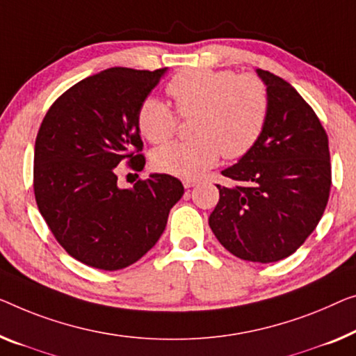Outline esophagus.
<instances>
[{"label":"esophagus","mask_w":356,"mask_h":356,"mask_svg":"<svg viewBox=\"0 0 356 356\" xmlns=\"http://www.w3.org/2000/svg\"><path fill=\"white\" fill-rule=\"evenodd\" d=\"M182 184H184L185 188H192L196 185V180L195 179H184Z\"/></svg>","instance_id":"esophagus-1"}]
</instances>
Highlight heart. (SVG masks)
Segmentation results:
<instances>
[{
    "mask_svg": "<svg viewBox=\"0 0 356 356\" xmlns=\"http://www.w3.org/2000/svg\"><path fill=\"white\" fill-rule=\"evenodd\" d=\"M168 92L180 115H198L195 140L169 142L153 152V166L171 176L198 177L216 166L220 153L230 160L245 156L267 124V86L254 75L192 68L174 76ZM137 124L148 140L160 144L176 132L177 116L161 99L147 97L137 113Z\"/></svg>",
    "mask_w": 356,
    "mask_h": 356,
    "instance_id": "1",
    "label": "heart"
}]
</instances>
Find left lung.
I'll use <instances>...</instances> for the list:
<instances>
[{
  "label": "left lung",
  "instance_id": "1",
  "mask_svg": "<svg viewBox=\"0 0 356 356\" xmlns=\"http://www.w3.org/2000/svg\"><path fill=\"white\" fill-rule=\"evenodd\" d=\"M270 110L257 144L222 171L235 180L219 188L209 216L217 240L233 256L270 264L289 257L316 229L331 190L326 131L288 81L256 70Z\"/></svg>",
  "mask_w": 356,
  "mask_h": 356
}]
</instances>
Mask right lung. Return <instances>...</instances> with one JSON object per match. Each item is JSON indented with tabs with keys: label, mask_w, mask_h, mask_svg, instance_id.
Returning <instances> with one entry per match:
<instances>
[{
	"label": "right lung",
	"mask_w": 356,
	"mask_h": 356,
	"mask_svg": "<svg viewBox=\"0 0 356 356\" xmlns=\"http://www.w3.org/2000/svg\"><path fill=\"white\" fill-rule=\"evenodd\" d=\"M168 68L113 67L63 92L42 120L35 142L33 188L42 219L76 261L121 270L160 240L184 185L150 174L121 188L116 166H145L137 113Z\"/></svg>",
	"instance_id": "add662e5"
}]
</instances>
